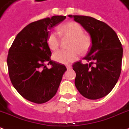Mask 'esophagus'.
Returning a JSON list of instances; mask_svg holds the SVG:
<instances>
[{"label": "esophagus", "instance_id": "1", "mask_svg": "<svg viewBox=\"0 0 129 129\" xmlns=\"http://www.w3.org/2000/svg\"><path fill=\"white\" fill-rule=\"evenodd\" d=\"M66 68H67L68 70H70L71 68H72V67H71L70 66H66Z\"/></svg>", "mask_w": 129, "mask_h": 129}]
</instances>
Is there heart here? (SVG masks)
Listing matches in <instances>:
<instances>
[{
	"instance_id": "obj_1",
	"label": "heart",
	"mask_w": 129,
	"mask_h": 129,
	"mask_svg": "<svg viewBox=\"0 0 129 129\" xmlns=\"http://www.w3.org/2000/svg\"><path fill=\"white\" fill-rule=\"evenodd\" d=\"M58 33L62 38H68L72 41L70 44V50H59L53 54V59L55 61L67 64L74 61L78 57V52L83 54L88 51L91 46V40L88 35L84 34V30L81 24L75 22H70L59 26ZM55 31L49 33L47 38V44L49 48L55 50L59 47L60 38Z\"/></svg>"
}]
</instances>
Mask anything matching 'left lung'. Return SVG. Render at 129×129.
Masks as SVG:
<instances>
[{
	"mask_svg": "<svg viewBox=\"0 0 129 129\" xmlns=\"http://www.w3.org/2000/svg\"><path fill=\"white\" fill-rule=\"evenodd\" d=\"M89 33L91 46L84 59L75 62V86L82 96L96 100L107 96L118 82L121 73L123 49L118 35L107 24L85 16H72ZM94 66H92V64Z\"/></svg>",
	"mask_w": 129,
	"mask_h": 129,
	"instance_id": "left-lung-1",
	"label": "left lung"
}]
</instances>
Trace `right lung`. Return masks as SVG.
Listing matches in <instances>:
<instances>
[{
	"label": "right lung",
	"mask_w": 129,
	"mask_h": 129,
	"mask_svg": "<svg viewBox=\"0 0 129 129\" xmlns=\"http://www.w3.org/2000/svg\"><path fill=\"white\" fill-rule=\"evenodd\" d=\"M66 18L54 16L30 23L17 35L9 50L7 62L11 83L30 102L42 104L52 99L67 70L63 64L50 59L47 44L49 30ZM46 62L51 69L46 67Z\"/></svg>",
	"instance_id": "add662e5"
}]
</instances>
